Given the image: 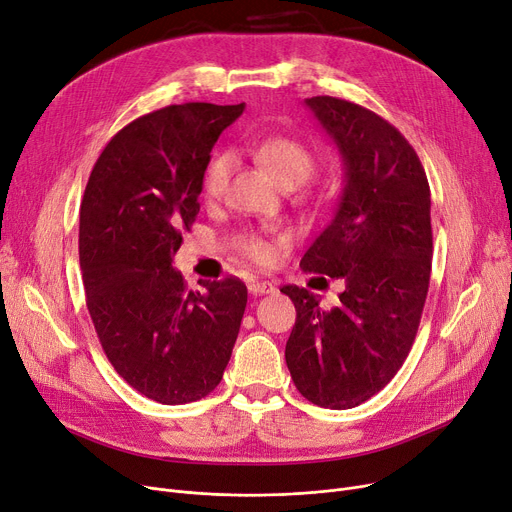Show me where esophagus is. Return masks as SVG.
Returning a JSON list of instances; mask_svg holds the SVG:
<instances>
[{
  "label": "esophagus",
  "instance_id": "obj_1",
  "mask_svg": "<svg viewBox=\"0 0 512 512\" xmlns=\"http://www.w3.org/2000/svg\"><path fill=\"white\" fill-rule=\"evenodd\" d=\"M249 292L255 294V297H257V294H272V292H276V286L272 282L257 280V282L249 284Z\"/></svg>",
  "mask_w": 512,
  "mask_h": 512
}]
</instances>
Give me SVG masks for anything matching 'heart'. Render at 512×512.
<instances>
[{
	"label": "heart",
	"mask_w": 512,
	"mask_h": 512,
	"mask_svg": "<svg viewBox=\"0 0 512 512\" xmlns=\"http://www.w3.org/2000/svg\"><path fill=\"white\" fill-rule=\"evenodd\" d=\"M255 155L261 164L270 170L274 180L284 186L303 184L315 170L313 153L301 143L288 137L265 139L257 145ZM232 159L228 153L213 155L203 174V195L209 199L220 197L226 188V180L230 174ZM245 253L249 259L257 263H267L272 259V247L265 240L253 238L245 245Z\"/></svg>",
	"instance_id": "obj_1"
}]
</instances>
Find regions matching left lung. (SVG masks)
Here are the masks:
<instances>
[{"mask_svg":"<svg viewBox=\"0 0 512 512\" xmlns=\"http://www.w3.org/2000/svg\"><path fill=\"white\" fill-rule=\"evenodd\" d=\"M305 103L340 151L344 188L301 267L344 290L324 309L307 288H280L297 309L286 365L307 400L340 411L378 394L411 351L432 272V199L415 149L390 122L338 97Z\"/></svg>","mask_w":512,"mask_h":512,"instance_id":"1","label":"left lung"}]
</instances>
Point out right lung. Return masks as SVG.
I'll return each mask as SVG.
<instances>
[{"mask_svg": "<svg viewBox=\"0 0 512 512\" xmlns=\"http://www.w3.org/2000/svg\"><path fill=\"white\" fill-rule=\"evenodd\" d=\"M238 105H168L105 145L80 203L78 257L105 357L143 396L184 405L220 384L247 286L238 278L188 290L172 267L199 213L203 174Z\"/></svg>", "mask_w": 512, "mask_h": 512, "instance_id": "add662e5", "label": "right lung"}]
</instances>
